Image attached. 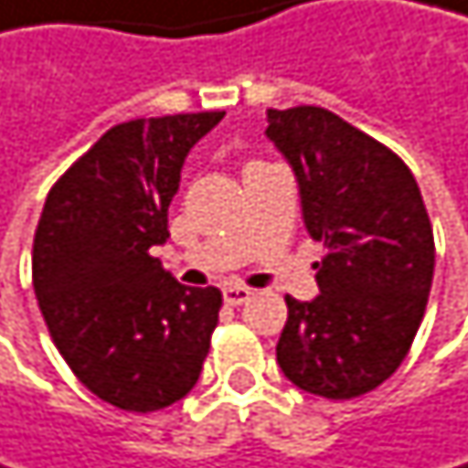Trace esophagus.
I'll return each mask as SVG.
<instances>
[{
	"mask_svg": "<svg viewBox=\"0 0 468 468\" xmlns=\"http://www.w3.org/2000/svg\"><path fill=\"white\" fill-rule=\"evenodd\" d=\"M221 293H224L227 305H244V303H250V299H252V291L244 288V285H227Z\"/></svg>",
	"mask_w": 468,
	"mask_h": 468,
	"instance_id": "esophagus-1",
	"label": "esophagus"
}]
</instances>
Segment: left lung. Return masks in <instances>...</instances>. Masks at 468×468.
<instances>
[{
  "instance_id": "1",
  "label": "left lung",
  "mask_w": 468,
  "mask_h": 468,
  "mask_svg": "<svg viewBox=\"0 0 468 468\" xmlns=\"http://www.w3.org/2000/svg\"><path fill=\"white\" fill-rule=\"evenodd\" d=\"M266 135L327 250L314 263L322 293L285 296L277 363L308 394L360 397L399 369L427 308L436 244L421 191L402 157L324 108L269 111Z\"/></svg>"
}]
</instances>
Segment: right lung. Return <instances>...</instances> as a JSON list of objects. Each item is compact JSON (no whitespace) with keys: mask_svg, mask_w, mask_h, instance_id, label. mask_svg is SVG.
<instances>
[{"mask_svg":"<svg viewBox=\"0 0 468 468\" xmlns=\"http://www.w3.org/2000/svg\"><path fill=\"white\" fill-rule=\"evenodd\" d=\"M221 111L111 127L52 186L32 288L74 378L122 410L152 413L199 380L221 291L180 285L152 258L169 239V205L191 146Z\"/></svg>","mask_w":468,"mask_h":468,"instance_id":"right-lung-1","label":"right lung"}]
</instances>
